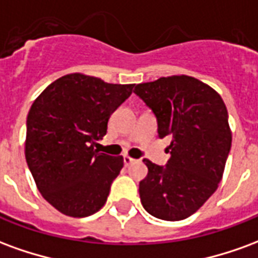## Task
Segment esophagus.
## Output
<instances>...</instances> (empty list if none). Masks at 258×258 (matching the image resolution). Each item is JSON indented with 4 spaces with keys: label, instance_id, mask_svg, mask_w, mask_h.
<instances>
[{
    "label": "esophagus",
    "instance_id": "esophagus-1",
    "mask_svg": "<svg viewBox=\"0 0 258 258\" xmlns=\"http://www.w3.org/2000/svg\"><path fill=\"white\" fill-rule=\"evenodd\" d=\"M123 162H124V166H130V164H133L135 162V159L130 156H124L123 157Z\"/></svg>",
    "mask_w": 258,
    "mask_h": 258
}]
</instances>
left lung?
<instances>
[{
	"label": "left lung",
	"mask_w": 258,
	"mask_h": 258,
	"mask_svg": "<svg viewBox=\"0 0 258 258\" xmlns=\"http://www.w3.org/2000/svg\"><path fill=\"white\" fill-rule=\"evenodd\" d=\"M134 92L156 116L159 137H171L166 166L144 160L141 203L160 220L188 218L216 192L224 174L232 144L225 103L211 87L184 74L137 84Z\"/></svg>",
	"instance_id": "obj_1"
}]
</instances>
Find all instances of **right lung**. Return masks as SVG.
Segmentation results:
<instances>
[{"mask_svg": "<svg viewBox=\"0 0 258 258\" xmlns=\"http://www.w3.org/2000/svg\"><path fill=\"white\" fill-rule=\"evenodd\" d=\"M135 84H109L81 73L55 80L27 114L25 155L42 198L62 214L88 217L106 203L123 156L94 149L109 117Z\"/></svg>", "mask_w": 258, "mask_h": 258, "instance_id": "right-lung-1", "label": "right lung"}]
</instances>
